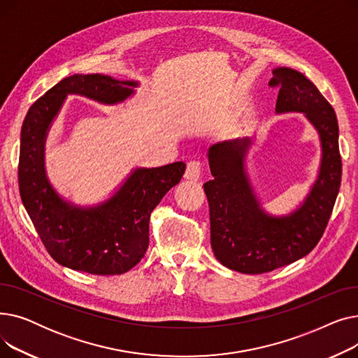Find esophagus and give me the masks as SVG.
<instances>
[{
  "instance_id": "34e87169",
  "label": "esophagus",
  "mask_w": 358,
  "mask_h": 358,
  "mask_svg": "<svg viewBox=\"0 0 358 358\" xmlns=\"http://www.w3.org/2000/svg\"><path fill=\"white\" fill-rule=\"evenodd\" d=\"M200 173H201V164L199 161H190L187 164L184 178L190 181H197L200 180Z\"/></svg>"
}]
</instances>
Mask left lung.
Wrapping results in <instances>:
<instances>
[{
  "label": "left lung",
  "instance_id": "left-lung-1",
  "mask_svg": "<svg viewBox=\"0 0 358 358\" xmlns=\"http://www.w3.org/2000/svg\"><path fill=\"white\" fill-rule=\"evenodd\" d=\"M277 115L303 113L321 141V165L303 203L289 215L261 208L247 174L250 138L217 142L208 150L213 178L204 182L210 210V243L220 264L243 274H262L308 255L321 239L340 192L343 164L332 106L302 72L278 66Z\"/></svg>",
  "mask_w": 358,
  "mask_h": 358
}]
</instances>
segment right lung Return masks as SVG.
Returning <instances> with one entry per match:
<instances>
[{"label": "right lung", "mask_w": 358, "mask_h": 358, "mask_svg": "<svg viewBox=\"0 0 358 358\" xmlns=\"http://www.w3.org/2000/svg\"><path fill=\"white\" fill-rule=\"evenodd\" d=\"M138 81L103 73H75L53 85L27 111L22 126L18 187L24 208L43 245L58 264L97 275L123 274L143 258L149 245V217L177 185L184 162L135 168L107 200L77 206L53 189L45 168V145L53 120L71 94L106 106L123 103Z\"/></svg>", "instance_id": "add662e5"}]
</instances>
